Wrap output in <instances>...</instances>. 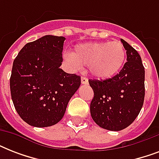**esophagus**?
<instances>
[{"instance_id": "esophagus-1", "label": "esophagus", "mask_w": 159, "mask_h": 159, "mask_svg": "<svg viewBox=\"0 0 159 159\" xmlns=\"http://www.w3.org/2000/svg\"><path fill=\"white\" fill-rule=\"evenodd\" d=\"M81 82H82V84L87 85L88 84V78L86 77H82V78H81Z\"/></svg>"}]
</instances>
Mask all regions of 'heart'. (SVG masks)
Masks as SVG:
<instances>
[{
    "label": "heart",
    "instance_id": "obj_1",
    "mask_svg": "<svg viewBox=\"0 0 159 159\" xmlns=\"http://www.w3.org/2000/svg\"><path fill=\"white\" fill-rule=\"evenodd\" d=\"M67 59L76 68L89 66L90 72L98 79L116 76L125 60V50L119 41L93 42L78 44Z\"/></svg>",
    "mask_w": 159,
    "mask_h": 159
}]
</instances>
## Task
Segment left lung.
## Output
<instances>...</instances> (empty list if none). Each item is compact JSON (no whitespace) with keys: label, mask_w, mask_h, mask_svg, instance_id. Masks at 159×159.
Listing matches in <instances>:
<instances>
[{"label":"left lung","mask_w":159,"mask_h":159,"mask_svg":"<svg viewBox=\"0 0 159 159\" xmlns=\"http://www.w3.org/2000/svg\"><path fill=\"white\" fill-rule=\"evenodd\" d=\"M127 62L115 77L106 80H89L94 92L90 111L93 120L103 129L122 130L130 125L143 104L144 67L140 55L121 39Z\"/></svg>","instance_id":"8db88e82"}]
</instances>
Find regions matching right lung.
Here are the masks:
<instances>
[{
    "label": "right lung",
    "mask_w": 159,
    "mask_h": 159,
    "mask_svg": "<svg viewBox=\"0 0 159 159\" xmlns=\"http://www.w3.org/2000/svg\"><path fill=\"white\" fill-rule=\"evenodd\" d=\"M62 36L45 35L26 43L15 58L10 87L20 118L30 125L48 127L59 122L81 77L60 68Z\"/></svg>",
    "instance_id": "add662e5"
}]
</instances>
